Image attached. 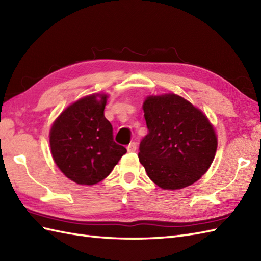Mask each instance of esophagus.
I'll return each mask as SVG.
<instances>
[{"mask_svg":"<svg viewBox=\"0 0 261 261\" xmlns=\"http://www.w3.org/2000/svg\"><path fill=\"white\" fill-rule=\"evenodd\" d=\"M137 148H138V146H137V142H131L129 146L126 147V149H127V151H130V152H134V151H136L137 150Z\"/></svg>","mask_w":261,"mask_h":261,"instance_id":"esophagus-1","label":"esophagus"}]
</instances>
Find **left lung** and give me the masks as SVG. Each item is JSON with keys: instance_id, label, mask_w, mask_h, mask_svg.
Listing matches in <instances>:
<instances>
[{"instance_id": "1", "label": "left lung", "mask_w": 261, "mask_h": 261, "mask_svg": "<svg viewBox=\"0 0 261 261\" xmlns=\"http://www.w3.org/2000/svg\"><path fill=\"white\" fill-rule=\"evenodd\" d=\"M142 109L148 135L138 156L149 178L171 191L197 181L213 163L218 148L207 116L173 93L148 96Z\"/></svg>"}]
</instances>
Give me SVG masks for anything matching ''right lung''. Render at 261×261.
Segmentation results:
<instances>
[{
	"mask_svg": "<svg viewBox=\"0 0 261 261\" xmlns=\"http://www.w3.org/2000/svg\"><path fill=\"white\" fill-rule=\"evenodd\" d=\"M107 99V94H92L70 104L49 134L57 167L80 185L103 180L126 152L114 142L112 124L104 116Z\"/></svg>",
	"mask_w": 261,
	"mask_h": 261,
	"instance_id": "obj_1",
	"label": "right lung"
}]
</instances>
